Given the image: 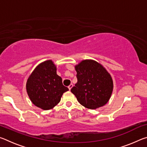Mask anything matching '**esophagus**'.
I'll return each mask as SVG.
<instances>
[{"label": "esophagus", "mask_w": 147, "mask_h": 147, "mask_svg": "<svg viewBox=\"0 0 147 147\" xmlns=\"http://www.w3.org/2000/svg\"><path fill=\"white\" fill-rule=\"evenodd\" d=\"M73 84H70V85H69V86H68V88H69V90H71V88H73Z\"/></svg>", "instance_id": "esophagus-1"}]
</instances>
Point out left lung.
Wrapping results in <instances>:
<instances>
[{"instance_id": "left-lung-1", "label": "left lung", "mask_w": 147, "mask_h": 147, "mask_svg": "<svg viewBox=\"0 0 147 147\" xmlns=\"http://www.w3.org/2000/svg\"><path fill=\"white\" fill-rule=\"evenodd\" d=\"M77 83L71 91L78 102L89 109L105 105L111 97L113 84L110 74L92 59H86L75 66Z\"/></svg>"}]
</instances>
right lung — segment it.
<instances>
[{
    "mask_svg": "<svg viewBox=\"0 0 147 147\" xmlns=\"http://www.w3.org/2000/svg\"><path fill=\"white\" fill-rule=\"evenodd\" d=\"M26 91L35 106L44 110L53 108L69 89L64 86L62 79L56 73V67L52 60L38 65L29 76Z\"/></svg>",
    "mask_w": 147,
    "mask_h": 147,
    "instance_id": "1",
    "label": "right lung"
}]
</instances>
